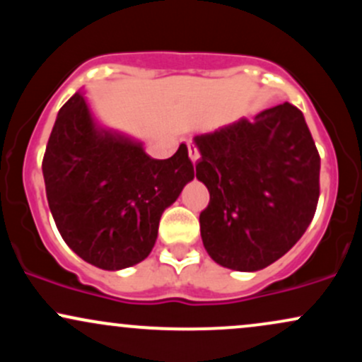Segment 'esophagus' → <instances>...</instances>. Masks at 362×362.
Returning <instances> with one entry per match:
<instances>
[{"label":"esophagus","instance_id":"1","mask_svg":"<svg viewBox=\"0 0 362 362\" xmlns=\"http://www.w3.org/2000/svg\"><path fill=\"white\" fill-rule=\"evenodd\" d=\"M189 156H190V160H192V163H195V161L199 160V151L194 144H189Z\"/></svg>","mask_w":362,"mask_h":362}]
</instances>
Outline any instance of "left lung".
Segmentation results:
<instances>
[{"label":"left lung","mask_w":362,"mask_h":362,"mask_svg":"<svg viewBox=\"0 0 362 362\" xmlns=\"http://www.w3.org/2000/svg\"><path fill=\"white\" fill-rule=\"evenodd\" d=\"M195 177L209 190L199 216L206 252L231 271L255 272L296 245L317 209L320 156L289 102L194 136Z\"/></svg>","instance_id":"left-lung-1"}]
</instances>
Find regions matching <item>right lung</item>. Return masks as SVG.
<instances>
[{"label":"right lung","instance_id":"1","mask_svg":"<svg viewBox=\"0 0 362 362\" xmlns=\"http://www.w3.org/2000/svg\"><path fill=\"white\" fill-rule=\"evenodd\" d=\"M42 173L62 240L103 271L146 259L163 211L194 180L185 144L168 160H155L141 141L102 126L83 91L57 114Z\"/></svg>","mask_w":362,"mask_h":362}]
</instances>
